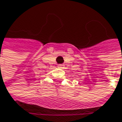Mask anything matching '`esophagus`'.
Returning a JSON list of instances; mask_svg holds the SVG:
<instances>
[{
    "instance_id": "34e87169",
    "label": "esophagus",
    "mask_w": 122,
    "mask_h": 122,
    "mask_svg": "<svg viewBox=\"0 0 122 122\" xmlns=\"http://www.w3.org/2000/svg\"><path fill=\"white\" fill-rule=\"evenodd\" d=\"M58 67L60 68V69H64V65H63V64H58Z\"/></svg>"
}]
</instances>
